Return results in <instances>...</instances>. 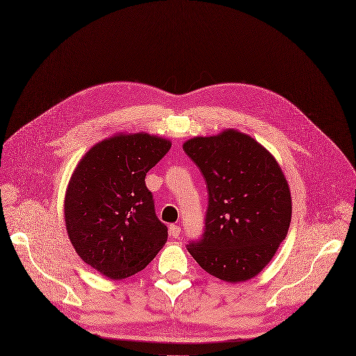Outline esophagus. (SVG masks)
<instances>
[{"label":"esophagus","mask_w":356,"mask_h":356,"mask_svg":"<svg viewBox=\"0 0 356 356\" xmlns=\"http://www.w3.org/2000/svg\"><path fill=\"white\" fill-rule=\"evenodd\" d=\"M180 232H181L180 226H177V225H170L169 226V234L172 236V238H179Z\"/></svg>","instance_id":"1"}]
</instances>
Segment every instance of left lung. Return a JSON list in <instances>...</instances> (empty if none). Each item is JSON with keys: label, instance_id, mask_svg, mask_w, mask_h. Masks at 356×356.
<instances>
[{"label": "left lung", "instance_id": "left-lung-1", "mask_svg": "<svg viewBox=\"0 0 356 356\" xmlns=\"http://www.w3.org/2000/svg\"><path fill=\"white\" fill-rule=\"evenodd\" d=\"M184 152L208 188L202 238L187 246L208 274L236 284L254 278L286 238L292 198L277 162L260 143L238 130L194 137Z\"/></svg>", "mask_w": 356, "mask_h": 356}]
</instances>
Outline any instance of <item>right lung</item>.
<instances>
[{
    "mask_svg": "<svg viewBox=\"0 0 356 356\" xmlns=\"http://www.w3.org/2000/svg\"><path fill=\"white\" fill-rule=\"evenodd\" d=\"M148 133H117L78 162L64 198V220L76 254L110 280L143 271L168 242L145 176L170 149Z\"/></svg>",
    "mask_w": 356,
    "mask_h": 356,
    "instance_id": "right-lung-1",
    "label": "right lung"
}]
</instances>
